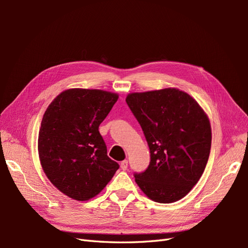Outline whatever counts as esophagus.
<instances>
[{"mask_svg": "<svg viewBox=\"0 0 248 248\" xmlns=\"http://www.w3.org/2000/svg\"><path fill=\"white\" fill-rule=\"evenodd\" d=\"M120 167H121V169L123 170H126L127 168H128V161L127 160H123L121 163H120Z\"/></svg>", "mask_w": 248, "mask_h": 248, "instance_id": "1", "label": "esophagus"}]
</instances>
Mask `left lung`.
<instances>
[{"label": "left lung", "mask_w": 248, "mask_h": 248, "mask_svg": "<svg viewBox=\"0 0 248 248\" xmlns=\"http://www.w3.org/2000/svg\"><path fill=\"white\" fill-rule=\"evenodd\" d=\"M126 102L151 154L147 170L134 172L137 184L154 202L181 200L208 162L212 140L208 116L190 95L175 88L130 93Z\"/></svg>", "instance_id": "1"}]
</instances>
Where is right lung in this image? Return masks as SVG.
<instances>
[{"mask_svg": "<svg viewBox=\"0 0 248 248\" xmlns=\"http://www.w3.org/2000/svg\"><path fill=\"white\" fill-rule=\"evenodd\" d=\"M118 98L103 90L69 89L44 112L38 134L40 163L52 185L67 197L94 198L119 169L98 130Z\"/></svg>", "mask_w": 248, "mask_h": 248, "instance_id": "add662e5", "label": "right lung"}]
</instances>
